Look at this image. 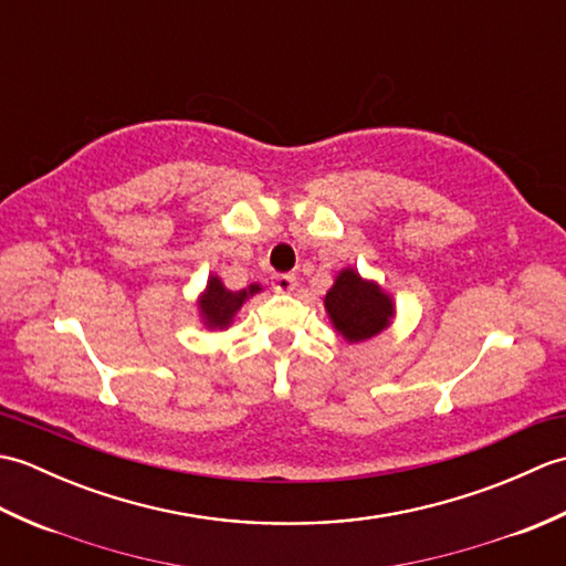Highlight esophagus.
<instances>
[{
	"label": "esophagus",
	"mask_w": 566,
	"mask_h": 566,
	"mask_svg": "<svg viewBox=\"0 0 566 566\" xmlns=\"http://www.w3.org/2000/svg\"><path fill=\"white\" fill-rule=\"evenodd\" d=\"M296 286V274H274L272 276V290L274 292H294Z\"/></svg>",
	"instance_id": "1"
}]
</instances>
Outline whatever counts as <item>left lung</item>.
<instances>
[{
  "label": "left lung",
  "instance_id": "obj_1",
  "mask_svg": "<svg viewBox=\"0 0 566 566\" xmlns=\"http://www.w3.org/2000/svg\"><path fill=\"white\" fill-rule=\"evenodd\" d=\"M328 316L347 343L375 338L389 326L394 316L391 296L384 294L375 282H365L355 270H343L326 298Z\"/></svg>",
  "mask_w": 566,
  "mask_h": 566
}]
</instances>
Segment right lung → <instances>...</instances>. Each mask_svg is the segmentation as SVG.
Here are the masks:
<instances>
[{
  "label": "right lung",
  "instance_id": "right-lung-1",
  "mask_svg": "<svg viewBox=\"0 0 566 566\" xmlns=\"http://www.w3.org/2000/svg\"><path fill=\"white\" fill-rule=\"evenodd\" d=\"M258 292H260L258 284H250L248 290H240V292H228L219 276H211L207 284V292H203L199 302L203 323H207L209 328H226L228 323L233 321L235 311L243 306L245 298Z\"/></svg>",
  "mask_w": 566,
  "mask_h": 566
}]
</instances>
